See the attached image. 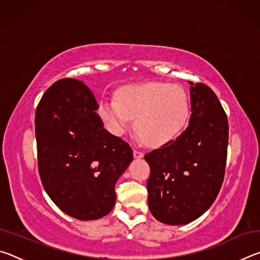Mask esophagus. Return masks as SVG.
Returning a JSON list of instances; mask_svg holds the SVG:
<instances>
[{
    "label": "esophagus",
    "instance_id": "1",
    "mask_svg": "<svg viewBox=\"0 0 260 260\" xmlns=\"http://www.w3.org/2000/svg\"><path fill=\"white\" fill-rule=\"evenodd\" d=\"M133 155L135 158H142L143 157V152L139 150V149H133Z\"/></svg>",
    "mask_w": 260,
    "mask_h": 260
}]
</instances>
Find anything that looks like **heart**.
I'll return each instance as SVG.
<instances>
[{"instance_id": "1", "label": "heart", "mask_w": 260, "mask_h": 260, "mask_svg": "<svg viewBox=\"0 0 260 260\" xmlns=\"http://www.w3.org/2000/svg\"><path fill=\"white\" fill-rule=\"evenodd\" d=\"M100 113L114 134H122L135 118V129L146 143L160 147L173 141L190 117V101L178 85L148 82L119 89L116 99L101 102Z\"/></svg>"}]
</instances>
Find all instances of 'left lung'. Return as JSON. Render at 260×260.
<instances>
[{
    "mask_svg": "<svg viewBox=\"0 0 260 260\" xmlns=\"http://www.w3.org/2000/svg\"><path fill=\"white\" fill-rule=\"evenodd\" d=\"M189 83L191 116L186 131L144 156L150 166L149 209L166 225H186L201 217L217 199L225 175V110L210 87Z\"/></svg>",
    "mask_w": 260,
    "mask_h": 260,
    "instance_id": "8db88e82",
    "label": "left lung"
}]
</instances>
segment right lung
<instances>
[{"label":"right lung","mask_w":260,"mask_h":260,"mask_svg":"<svg viewBox=\"0 0 260 260\" xmlns=\"http://www.w3.org/2000/svg\"><path fill=\"white\" fill-rule=\"evenodd\" d=\"M91 90L77 79L51 85L35 111L39 173L51 201L71 217L95 220L116 203L117 180L133 160L124 140L104 128Z\"/></svg>","instance_id":"right-lung-1"}]
</instances>
